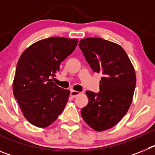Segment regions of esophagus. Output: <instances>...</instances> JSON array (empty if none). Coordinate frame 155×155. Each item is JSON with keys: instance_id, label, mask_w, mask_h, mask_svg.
Masks as SVG:
<instances>
[{"instance_id": "esophagus-1", "label": "esophagus", "mask_w": 155, "mask_h": 155, "mask_svg": "<svg viewBox=\"0 0 155 155\" xmlns=\"http://www.w3.org/2000/svg\"><path fill=\"white\" fill-rule=\"evenodd\" d=\"M78 94H80V92L79 91H71V96L73 97V98H74V97H76L77 95H78Z\"/></svg>"}]
</instances>
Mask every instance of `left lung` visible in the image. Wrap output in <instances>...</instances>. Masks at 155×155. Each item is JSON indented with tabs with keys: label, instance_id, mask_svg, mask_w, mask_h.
Segmentation results:
<instances>
[{
	"label": "left lung",
	"instance_id": "left-lung-1",
	"mask_svg": "<svg viewBox=\"0 0 155 155\" xmlns=\"http://www.w3.org/2000/svg\"><path fill=\"white\" fill-rule=\"evenodd\" d=\"M81 50L94 72L102 74L98 93L87 91L88 103L81 116L96 131L114 127L127 113L136 87L135 71L120 45L101 38L79 42Z\"/></svg>",
	"mask_w": 155,
	"mask_h": 155
}]
</instances>
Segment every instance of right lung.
<instances>
[{
  "label": "right lung",
  "instance_id": "obj_1",
  "mask_svg": "<svg viewBox=\"0 0 155 155\" xmlns=\"http://www.w3.org/2000/svg\"><path fill=\"white\" fill-rule=\"evenodd\" d=\"M77 44V39L50 37L31 45L19 58L13 82L14 96L32 125L48 127L64 110L70 91L57 86L51 78Z\"/></svg>",
  "mask_w": 155,
  "mask_h": 155
}]
</instances>
